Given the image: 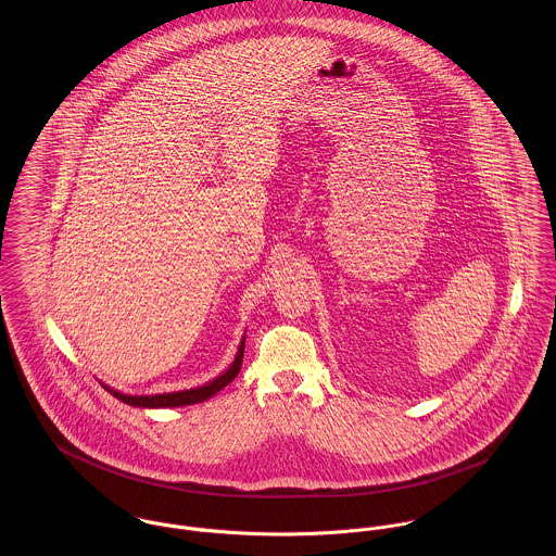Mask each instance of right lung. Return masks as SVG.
<instances>
[{"label": "right lung", "mask_w": 556, "mask_h": 556, "mask_svg": "<svg viewBox=\"0 0 556 556\" xmlns=\"http://www.w3.org/2000/svg\"><path fill=\"white\" fill-rule=\"evenodd\" d=\"M241 359H243V340L239 344L236 362L231 364V368L220 375L218 379H214L212 383L203 386V388H194V390H184V392H173V394H156V396H128L115 390H109L113 396L130 406H143V408H160V406H186V404H197L203 402L207 397L214 396L216 392H220L223 388H227L236 377H238L239 368H241Z\"/></svg>", "instance_id": "add662e5"}]
</instances>
